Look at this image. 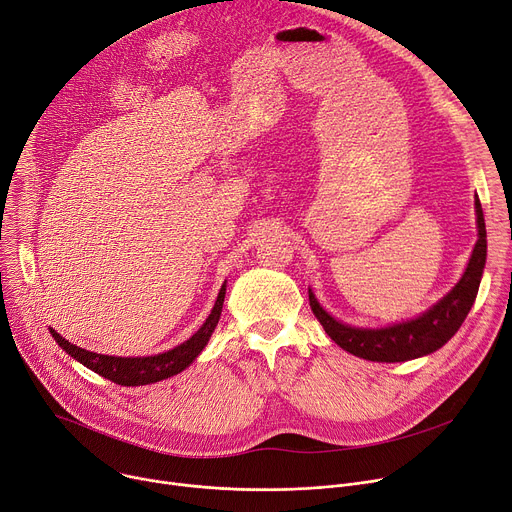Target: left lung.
Masks as SVG:
<instances>
[{"instance_id": "8db88e82", "label": "left lung", "mask_w": 512, "mask_h": 512, "mask_svg": "<svg viewBox=\"0 0 512 512\" xmlns=\"http://www.w3.org/2000/svg\"><path fill=\"white\" fill-rule=\"evenodd\" d=\"M476 225L478 242L471 250L469 262L461 274L457 285L441 297L435 305L422 311L420 316L389 324L381 328H359L350 326L334 316L320 305L318 297L309 289V305L313 316L324 326L326 334L350 355L375 363H404L420 359L439 350L447 344L455 332L461 328L463 320L476 301L480 281L486 266V223L480 201L476 199Z\"/></svg>"}]
</instances>
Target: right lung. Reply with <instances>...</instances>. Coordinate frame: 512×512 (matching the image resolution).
<instances>
[{"mask_svg": "<svg viewBox=\"0 0 512 512\" xmlns=\"http://www.w3.org/2000/svg\"><path fill=\"white\" fill-rule=\"evenodd\" d=\"M225 283L219 289L217 301L209 313V318L205 324L196 330L188 340L182 344L160 352V355H151V357H112V355H98V352H90L86 348H80L65 340L59 332L49 328L51 336L55 342L71 355L77 363H82L90 371L102 375L104 379H110L119 385L125 387H137V385H147V383H157L162 379L174 377L182 373L186 367L194 363V359L201 355L203 348L207 346L211 334L215 332L219 318H221V309H223V299H225Z\"/></svg>", "mask_w": 512, "mask_h": 512, "instance_id": "obj_1", "label": "right lung"}]
</instances>
